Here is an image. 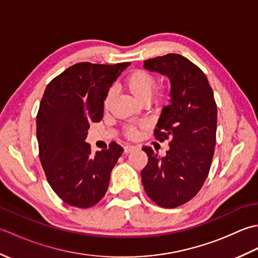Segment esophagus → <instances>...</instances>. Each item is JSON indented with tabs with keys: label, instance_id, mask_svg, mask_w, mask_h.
Segmentation results:
<instances>
[{
	"label": "esophagus",
	"instance_id": "esophagus-1",
	"mask_svg": "<svg viewBox=\"0 0 258 258\" xmlns=\"http://www.w3.org/2000/svg\"><path fill=\"white\" fill-rule=\"evenodd\" d=\"M135 149H136V146L126 144V145L124 146V153H131V152H133Z\"/></svg>",
	"mask_w": 258,
	"mask_h": 258
}]
</instances>
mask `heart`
<instances>
[{"label": "heart", "instance_id": "heart-1", "mask_svg": "<svg viewBox=\"0 0 258 258\" xmlns=\"http://www.w3.org/2000/svg\"><path fill=\"white\" fill-rule=\"evenodd\" d=\"M156 84H157V81L155 79V76L144 70L134 71V72L131 73L127 76V79H126V86H127L130 92L132 93L138 100L142 102L150 100L153 92L155 90ZM112 95H113V90H109L105 97V101H104V106L105 107H108ZM168 96H169V92L165 89H160L155 94V97L158 101H165L167 100ZM125 133L128 138H136L139 134L138 130H136V127L133 125H128L125 130Z\"/></svg>", "mask_w": 258, "mask_h": 258}]
</instances>
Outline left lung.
<instances>
[{
	"mask_svg": "<svg viewBox=\"0 0 258 258\" xmlns=\"http://www.w3.org/2000/svg\"><path fill=\"white\" fill-rule=\"evenodd\" d=\"M144 68L167 76L171 100L154 131L156 140H169V150L158 157L143 146L149 162L142 183L158 206L175 208L193 199L207 178L216 144L217 106L204 72L179 54L146 59Z\"/></svg>",
	"mask_w": 258,
	"mask_h": 258,
	"instance_id": "obj_1",
	"label": "left lung"
}]
</instances>
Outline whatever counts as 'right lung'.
I'll use <instances>...</instances> for the list:
<instances>
[{
	"label": "right lung",
	"instance_id": "obj_1",
	"mask_svg": "<svg viewBox=\"0 0 258 258\" xmlns=\"http://www.w3.org/2000/svg\"><path fill=\"white\" fill-rule=\"evenodd\" d=\"M130 63L74 64L47 84L36 116L40 160L52 189L64 203L87 208L105 195L123 149L115 142L93 154L92 122L103 117L109 87Z\"/></svg>",
	"mask_w": 258,
	"mask_h": 258
}]
</instances>
